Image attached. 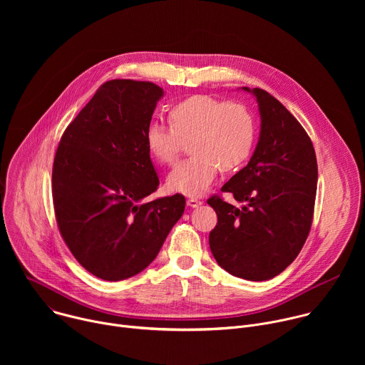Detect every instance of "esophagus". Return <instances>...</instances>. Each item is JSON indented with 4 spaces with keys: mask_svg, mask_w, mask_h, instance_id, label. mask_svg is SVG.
<instances>
[{
    "mask_svg": "<svg viewBox=\"0 0 365 365\" xmlns=\"http://www.w3.org/2000/svg\"><path fill=\"white\" fill-rule=\"evenodd\" d=\"M186 203H187V206H190V207H197L199 205H202V200H199V199H196V197H189V199L186 200Z\"/></svg>",
    "mask_w": 365,
    "mask_h": 365,
    "instance_id": "34e87169",
    "label": "esophagus"
}]
</instances>
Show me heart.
<instances>
[{
    "instance_id": "1",
    "label": "heart",
    "mask_w": 365,
    "mask_h": 365,
    "mask_svg": "<svg viewBox=\"0 0 365 365\" xmlns=\"http://www.w3.org/2000/svg\"><path fill=\"white\" fill-rule=\"evenodd\" d=\"M170 127L150 123L145 145L151 158L172 165L189 141L187 159L169 173V190L199 196L214 182L218 169H238L252 150L255 123L251 111L241 102H222L210 95H192L170 108Z\"/></svg>"
}]
</instances>
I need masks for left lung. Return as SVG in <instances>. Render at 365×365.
I'll use <instances>...</instances> for the list:
<instances>
[{
    "mask_svg": "<svg viewBox=\"0 0 365 365\" xmlns=\"http://www.w3.org/2000/svg\"><path fill=\"white\" fill-rule=\"evenodd\" d=\"M242 89L257 98L259 138L248 165L221 189L245 205L207 199L218 215L210 247L230 274L263 282L293 263L309 235L318 163L307 133L282 102L264 89Z\"/></svg>",
    "mask_w": 365,
    "mask_h": 365,
    "instance_id": "left-lung-1",
    "label": "left lung"
}]
</instances>
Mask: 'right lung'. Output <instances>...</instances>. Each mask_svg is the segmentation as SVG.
Masks as SVG:
<instances>
[{
  "instance_id": "add662e5",
  "label": "right lung",
  "mask_w": 365,
  "mask_h": 365,
  "mask_svg": "<svg viewBox=\"0 0 365 365\" xmlns=\"http://www.w3.org/2000/svg\"><path fill=\"white\" fill-rule=\"evenodd\" d=\"M162 96L151 82H106L56 150L51 193L61 235L78 263L102 280L143 272L185 211L180 193L144 200L159 186L145 130Z\"/></svg>"
}]
</instances>
